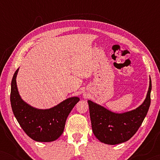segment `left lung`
<instances>
[{
	"label": "left lung",
	"instance_id": "left-lung-1",
	"mask_svg": "<svg viewBox=\"0 0 160 160\" xmlns=\"http://www.w3.org/2000/svg\"><path fill=\"white\" fill-rule=\"evenodd\" d=\"M143 103L134 110L122 113H114L88 100L92 128L100 142L116 145L130 140L135 134L147 114L151 104L152 81Z\"/></svg>",
	"mask_w": 160,
	"mask_h": 160
}]
</instances>
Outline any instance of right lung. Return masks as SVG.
Listing matches in <instances>:
<instances>
[{"mask_svg": "<svg viewBox=\"0 0 160 160\" xmlns=\"http://www.w3.org/2000/svg\"><path fill=\"white\" fill-rule=\"evenodd\" d=\"M13 76L10 100L14 117L30 138L38 142H51L62 135L70 112L79 101V98L72 97L49 109L34 108L22 99L17 86V75Z\"/></svg>", "mask_w": 160, "mask_h": 160, "instance_id": "add662e5", "label": "right lung"}]
</instances>
